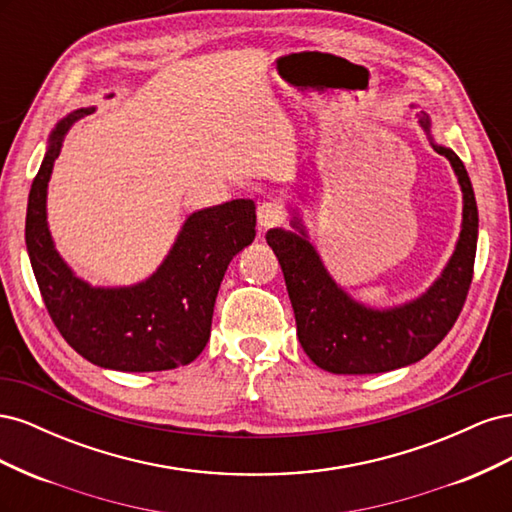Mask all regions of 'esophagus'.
<instances>
[{
    "mask_svg": "<svg viewBox=\"0 0 512 512\" xmlns=\"http://www.w3.org/2000/svg\"><path fill=\"white\" fill-rule=\"evenodd\" d=\"M284 220H286V211L282 209V205L262 203L258 207V226H260V230L280 226Z\"/></svg>",
    "mask_w": 512,
    "mask_h": 512,
    "instance_id": "34e87169",
    "label": "esophagus"
}]
</instances>
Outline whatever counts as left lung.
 <instances>
[{"label":"left lung","instance_id":"8db88e82","mask_svg":"<svg viewBox=\"0 0 512 512\" xmlns=\"http://www.w3.org/2000/svg\"><path fill=\"white\" fill-rule=\"evenodd\" d=\"M423 128L429 119L423 115ZM453 164L463 192V224L457 250L440 280L421 299L395 309H367L337 288L316 250L297 232L273 228L267 243L280 260L305 354L331 374H382L421 361L457 322L474 275L478 209L468 170L455 151L433 145Z\"/></svg>","mask_w":512,"mask_h":512}]
</instances>
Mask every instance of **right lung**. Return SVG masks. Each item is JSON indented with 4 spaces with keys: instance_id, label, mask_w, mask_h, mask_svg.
Segmentation results:
<instances>
[{
    "instance_id": "right-lung-1",
    "label": "right lung",
    "mask_w": 512,
    "mask_h": 512,
    "mask_svg": "<svg viewBox=\"0 0 512 512\" xmlns=\"http://www.w3.org/2000/svg\"><path fill=\"white\" fill-rule=\"evenodd\" d=\"M94 108L57 123L27 200L25 243L53 324L83 359L117 371H164L192 363L211 335L213 305L230 260L256 237L254 200L192 213L147 282L91 288L55 252L46 226V185L61 138Z\"/></svg>"
}]
</instances>
